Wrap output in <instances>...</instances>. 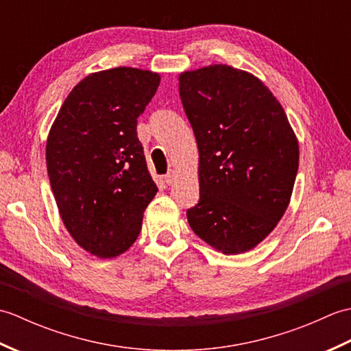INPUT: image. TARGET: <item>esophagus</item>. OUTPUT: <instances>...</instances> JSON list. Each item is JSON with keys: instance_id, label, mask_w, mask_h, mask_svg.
<instances>
[{"instance_id": "1", "label": "esophagus", "mask_w": 351, "mask_h": 351, "mask_svg": "<svg viewBox=\"0 0 351 351\" xmlns=\"http://www.w3.org/2000/svg\"><path fill=\"white\" fill-rule=\"evenodd\" d=\"M175 180H176V173H175L173 170L169 171V173H167L166 176H164V182H166L167 185H171V184H173V182H175Z\"/></svg>"}]
</instances>
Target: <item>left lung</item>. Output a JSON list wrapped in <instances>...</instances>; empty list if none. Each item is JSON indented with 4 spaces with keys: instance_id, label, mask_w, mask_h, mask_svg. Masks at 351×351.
I'll return each instance as SVG.
<instances>
[{
    "instance_id": "left-lung-1",
    "label": "left lung",
    "mask_w": 351,
    "mask_h": 351,
    "mask_svg": "<svg viewBox=\"0 0 351 351\" xmlns=\"http://www.w3.org/2000/svg\"><path fill=\"white\" fill-rule=\"evenodd\" d=\"M199 151L200 199L187 211L200 240L249 252L283 217L299 169V140L280 102L250 72L210 64L180 73Z\"/></svg>"
}]
</instances>
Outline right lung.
<instances>
[{
    "instance_id": "1",
    "label": "right lung",
    "mask_w": 351,
    "mask_h": 351,
    "mask_svg": "<svg viewBox=\"0 0 351 351\" xmlns=\"http://www.w3.org/2000/svg\"><path fill=\"white\" fill-rule=\"evenodd\" d=\"M156 72L113 68L72 88L47 140L49 184L66 229L92 255L128 250L156 195L137 138V117L160 86Z\"/></svg>"
}]
</instances>
